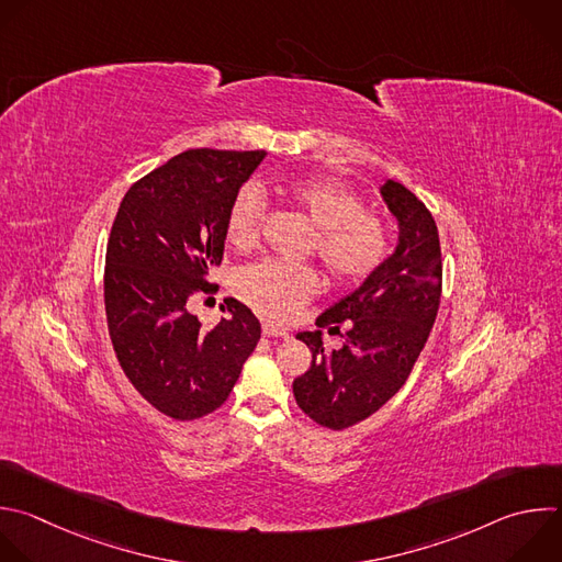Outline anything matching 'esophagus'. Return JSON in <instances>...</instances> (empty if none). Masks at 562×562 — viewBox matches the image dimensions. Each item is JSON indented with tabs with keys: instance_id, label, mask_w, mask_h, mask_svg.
<instances>
[{
	"instance_id": "1",
	"label": "esophagus",
	"mask_w": 562,
	"mask_h": 562,
	"mask_svg": "<svg viewBox=\"0 0 562 562\" xmlns=\"http://www.w3.org/2000/svg\"><path fill=\"white\" fill-rule=\"evenodd\" d=\"M262 333H265V337H282V339H289V330H286V328H280V326H276V324H271V322H265V324H262Z\"/></svg>"
}]
</instances>
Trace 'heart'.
I'll use <instances>...</instances> for the list:
<instances>
[{
    "mask_svg": "<svg viewBox=\"0 0 562 562\" xmlns=\"http://www.w3.org/2000/svg\"><path fill=\"white\" fill-rule=\"evenodd\" d=\"M278 192L315 227L308 251L319 258L337 284H357L375 273L386 260L389 229L384 221L368 214L363 199L348 184L333 178L306 176L282 182ZM262 227L265 199L258 187L245 184L227 210L225 238L234 249L247 251L260 243ZM317 289L319 276L311 265H291L271 258L240 267L234 276L236 295L278 322L293 317Z\"/></svg>",
    "mask_w": 562,
    "mask_h": 562,
    "instance_id": "heart-1",
    "label": "heart"
}]
</instances>
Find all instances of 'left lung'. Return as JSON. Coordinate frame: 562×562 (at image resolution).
I'll list each match as a JSON object with an SVG mask.
<instances>
[{"label":"left lung","instance_id":"left-lung-1","mask_svg":"<svg viewBox=\"0 0 562 562\" xmlns=\"http://www.w3.org/2000/svg\"><path fill=\"white\" fill-rule=\"evenodd\" d=\"M382 196L400 221L395 254L315 319L328 333H338L344 323V346L326 352L319 330L297 335L311 348L313 361L293 382L295 402L304 415L330 430L363 422L400 393L441 302L443 262L432 214L402 182L389 180Z\"/></svg>","mask_w":562,"mask_h":562}]
</instances>
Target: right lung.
<instances>
[{
	"mask_svg": "<svg viewBox=\"0 0 562 562\" xmlns=\"http://www.w3.org/2000/svg\"><path fill=\"white\" fill-rule=\"evenodd\" d=\"M265 149H187L138 178L121 201L105 249L103 300L110 339L130 384L158 413L194 422L218 411L260 339V322L227 297L205 330L187 311L214 293L225 218Z\"/></svg>",
	"mask_w": 562,
	"mask_h": 562,
	"instance_id": "right-lung-1",
	"label": "right lung"
}]
</instances>
